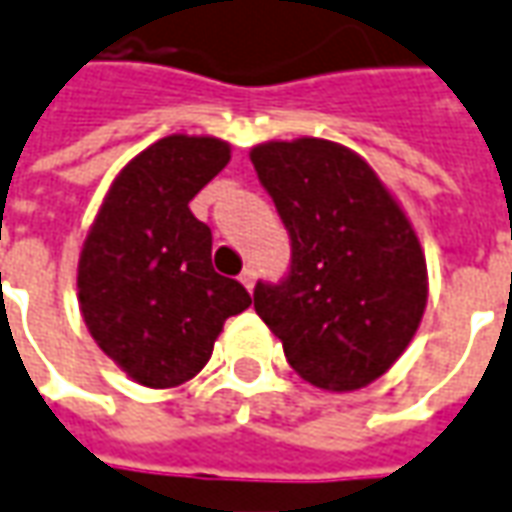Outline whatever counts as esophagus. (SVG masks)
Here are the masks:
<instances>
[{"label":"esophagus","mask_w":512,"mask_h":512,"mask_svg":"<svg viewBox=\"0 0 512 512\" xmlns=\"http://www.w3.org/2000/svg\"><path fill=\"white\" fill-rule=\"evenodd\" d=\"M239 281L248 287V293H250V290L256 287V270H253V267H245V270H242V276H239Z\"/></svg>","instance_id":"esophagus-1"}]
</instances>
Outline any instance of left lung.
<instances>
[{
	"label": "left lung",
	"mask_w": 512,
	"mask_h": 512,
	"mask_svg": "<svg viewBox=\"0 0 512 512\" xmlns=\"http://www.w3.org/2000/svg\"><path fill=\"white\" fill-rule=\"evenodd\" d=\"M250 160L290 231L281 284H256L253 307L290 366L327 392L389 372L420 327L428 270L417 231L358 152L321 137L267 140Z\"/></svg>",
	"instance_id": "8db88e82"
}]
</instances>
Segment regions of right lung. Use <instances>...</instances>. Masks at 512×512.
Wrapping results in <instances>:
<instances>
[{"mask_svg":"<svg viewBox=\"0 0 512 512\" xmlns=\"http://www.w3.org/2000/svg\"><path fill=\"white\" fill-rule=\"evenodd\" d=\"M231 160V143L168 135L112 180L78 259V304L95 344L149 389H174L211 360L231 315L253 304L211 264V228L188 202Z\"/></svg>","mask_w":512,"mask_h":512,"instance_id":"1","label":"right lung"}]
</instances>
